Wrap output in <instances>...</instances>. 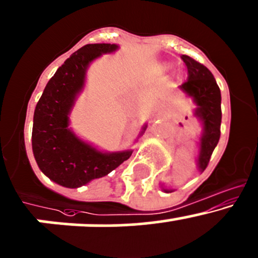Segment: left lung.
<instances>
[{
	"label": "left lung",
	"instance_id": "obj_1",
	"mask_svg": "<svg viewBox=\"0 0 258 258\" xmlns=\"http://www.w3.org/2000/svg\"><path fill=\"white\" fill-rule=\"evenodd\" d=\"M188 69V80L179 86L183 93L193 97L197 108L194 115L199 118L203 126V134L199 142L198 168L204 172L208 167L213 151L220 140L221 124V94L218 84L210 70L199 61L188 55H181ZM169 193V189H164Z\"/></svg>",
	"mask_w": 258,
	"mask_h": 258
}]
</instances>
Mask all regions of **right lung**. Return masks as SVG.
I'll list each match as a JSON object with an SVG mask.
<instances>
[{
	"label": "right lung",
	"mask_w": 258,
	"mask_h": 258,
	"mask_svg": "<svg viewBox=\"0 0 258 258\" xmlns=\"http://www.w3.org/2000/svg\"><path fill=\"white\" fill-rule=\"evenodd\" d=\"M117 49L118 45L108 43L84 45L56 70L38 101L32 131L34 158L39 169L59 185L79 188L107 175L131 157V150L113 153L96 150L69 128V113L84 88L89 64Z\"/></svg>",
	"instance_id": "obj_1"
}]
</instances>
